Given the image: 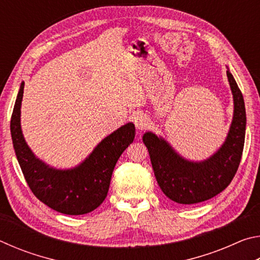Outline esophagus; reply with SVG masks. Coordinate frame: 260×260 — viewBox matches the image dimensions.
I'll use <instances>...</instances> for the list:
<instances>
[{
    "instance_id": "34e87169",
    "label": "esophagus",
    "mask_w": 260,
    "mask_h": 260,
    "mask_svg": "<svg viewBox=\"0 0 260 260\" xmlns=\"http://www.w3.org/2000/svg\"><path fill=\"white\" fill-rule=\"evenodd\" d=\"M134 124H135L136 128H138L139 131H143L148 127L149 119L147 118V116H144V114L140 113L134 118Z\"/></svg>"
}]
</instances>
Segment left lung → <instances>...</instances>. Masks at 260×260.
I'll use <instances>...</instances> for the list:
<instances>
[{"label": "left lung", "mask_w": 260, "mask_h": 260, "mask_svg": "<svg viewBox=\"0 0 260 260\" xmlns=\"http://www.w3.org/2000/svg\"><path fill=\"white\" fill-rule=\"evenodd\" d=\"M227 77L234 99V117L225 143L209 159L186 160L165 140L150 132L143 135L161 191L179 204H196L212 199L225 190L239 169L245 139V107L243 95L230 70Z\"/></svg>", "instance_id": "8db88e82"}]
</instances>
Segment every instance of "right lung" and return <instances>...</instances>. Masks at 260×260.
Wrapping results in <instances>:
<instances>
[{"label":"right lung","mask_w":260,"mask_h":260,"mask_svg":"<svg viewBox=\"0 0 260 260\" xmlns=\"http://www.w3.org/2000/svg\"><path fill=\"white\" fill-rule=\"evenodd\" d=\"M24 86L21 82L12 111L10 131L26 182L38 200L57 212L71 215L91 212L108 195L117 160L134 140V124L128 122L107 136L79 166L71 170H55L35 158L21 133L20 105Z\"/></svg>","instance_id":"obj_1"}]
</instances>
